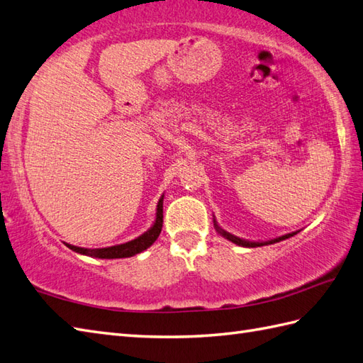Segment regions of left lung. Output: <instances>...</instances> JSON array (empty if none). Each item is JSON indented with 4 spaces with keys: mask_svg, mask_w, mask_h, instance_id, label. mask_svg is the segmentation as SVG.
Returning <instances> with one entry per match:
<instances>
[{
    "mask_svg": "<svg viewBox=\"0 0 363 363\" xmlns=\"http://www.w3.org/2000/svg\"><path fill=\"white\" fill-rule=\"evenodd\" d=\"M216 230L220 232L224 238H227L229 241H232V242H235V244H238V246H242V247H259V246H266V244H274V242H278V241H283V240H286V238H291V237H294V235L297 233V232H292V233H288V235H283V237H280V238H275V240L266 241V242H250V241L240 240L238 237H233L232 233L221 230L220 227H218V225H216Z\"/></svg>",
    "mask_w": 363,
    "mask_h": 363,
    "instance_id": "8db88e82",
    "label": "left lung"
}]
</instances>
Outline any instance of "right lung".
Returning a JSON list of instances; mask_svg holds the SVG:
<instances>
[{
  "label": "right lung",
  "instance_id": "right-lung-1",
  "mask_svg": "<svg viewBox=\"0 0 363 363\" xmlns=\"http://www.w3.org/2000/svg\"><path fill=\"white\" fill-rule=\"evenodd\" d=\"M162 199L161 198L157 202V216L156 221L153 224V227L148 232H145L143 235H140L139 238L128 241L125 244H119V246H111V247H104V249H83V247H77V246H71V244H66L67 247L74 252H79V254L88 255V257H96V258H126V257H133L136 254H140L142 250H145L147 247H150L153 244L159 233L162 230V224H164V212H162Z\"/></svg>",
  "mask_w": 363,
  "mask_h": 363
}]
</instances>
